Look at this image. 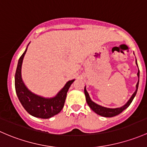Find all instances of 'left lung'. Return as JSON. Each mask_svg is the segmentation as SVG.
I'll return each mask as SVG.
<instances>
[{"label":"left lung","instance_id":"8db88e82","mask_svg":"<svg viewBox=\"0 0 147 147\" xmlns=\"http://www.w3.org/2000/svg\"><path fill=\"white\" fill-rule=\"evenodd\" d=\"M137 76H138L139 78H140V71H139L138 73H137ZM138 86H139V81L138 82H137V85H136L135 92L133 93L132 96H131V98H130V99L127 101V102L125 105H123V106L120 107H117V108H107V107H102L101 106V105H98V104L95 103V102H93V101L91 100V99L90 98V96H89L87 90H86V87H85L84 88V93H85V96H86V102H87L88 105H89V107L91 108V110H93V111H94L96 114L99 115L100 116H102V117H112L119 115V113H122L124 110H125L127 107L129 106V105L131 104V102H132L134 98L135 97L136 94H137Z\"/></svg>","mask_w":147,"mask_h":147}]
</instances>
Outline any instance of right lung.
<instances>
[{
    "label": "right lung",
    "instance_id": "1",
    "mask_svg": "<svg viewBox=\"0 0 147 147\" xmlns=\"http://www.w3.org/2000/svg\"><path fill=\"white\" fill-rule=\"evenodd\" d=\"M27 49L28 48L20 57L18 63L15 76V87L16 93L20 102L29 114L39 118H50L59 113L62 110L67 92L71 85L74 81V79L68 81L63 88L54 98H43L32 93L25 86L21 76L22 63Z\"/></svg>",
    "mask_w": 147,
    "mask_h": 147
}]
</instances>
